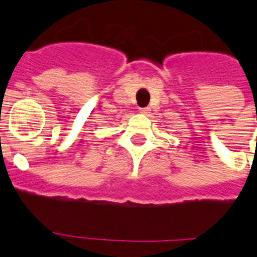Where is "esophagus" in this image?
<instances>
[{
	"label": "esophagus",
	"mask_w": 257,
	"mask_h": 257,
	"mask_svg": "<svg viewBox=\"0 0 257 257\" xmlns=\"http://www.w3.org/2000/svg\"><path fill=\"white\" fill-rule=\"evenodd\" d=\"M139 112L143 113V114H148V113H149V108H140Z\"/></svg>",
	"instance_id": "34e87169"
}]
</instances>
